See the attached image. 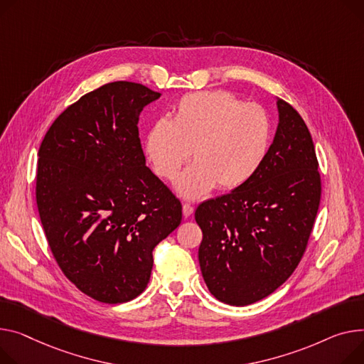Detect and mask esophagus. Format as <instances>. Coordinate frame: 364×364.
I'll return each mask as SVG.
<instances>
[{
  "label": "esophagus",
  "instance_id": "34e87169",
  "mask_svg": "<svg viewBox=\"0 0 364 364\" xmlns=\"http://www.w3.org/2000/svg\"><path fill=\"white\" fill-rule=\"evenodd\" d=\"M193 212H195V208H193L191 205H188V203L183 205V215H184V218H188Z\"/></svg>",
  "mask_w": 364,
  "mask_h": 364
}]
</instances>
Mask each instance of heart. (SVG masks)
I'll list each match as a JSON object with an SVG mask.
<instances>
[{"instance_id":"heart-1","label":"heart","mask_w":364,"mask_h":364,"mask_svg":"<svg viewBox=\"0 0 364 364\" xmlns=\"http://www.w3.org/2000/svg\"><path fill=\"white\" fill-rule=\"evenodd\" d=\"M271 144V121L256 104H245L225 90L187 93L177 102L171 119L161 118L144 136V154L164 180L177 191L199 199L218 187L230 191L243 187L259 171Z\"/></svg>"}]
</instances>
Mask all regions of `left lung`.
Here are the masks:
<instances>
[{"instance_id":"obj_1","label":"left lung","mask_w":364,"mask_h":364,"mask_svg":"<svg viewBox=\"0 0 364 364\" xmlns=\"http://www.w3.org/2000/svg\"><path fill=\"white\" fill-rule=\"evenodd\" d=\"M279 123L259 171L243 187L200 203L199 263L210 294L247 306L272 294L300 263L321 202V174L300 114L278 100Z\"/></svg>"}]
</instances>
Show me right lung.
Segmentation results:
<instances>
[{"label": "right lung", "mask_w": 364, "mask_h": 364, "mask_svg": "<svg viewBox=\"0 0 364 364\" xmlns=\"http://www.w3.org/2000/svg\"><path fill=\"white\" fill-rule=\"evenodd\" d=\"M159 92L133 82L95 89L58 115L38 152L36 203L63 274L101 303L146 288L152 252L181 203L146 166L139 115Z\"/></svg>", "instance_id": "add662e5"}]
</instances>
